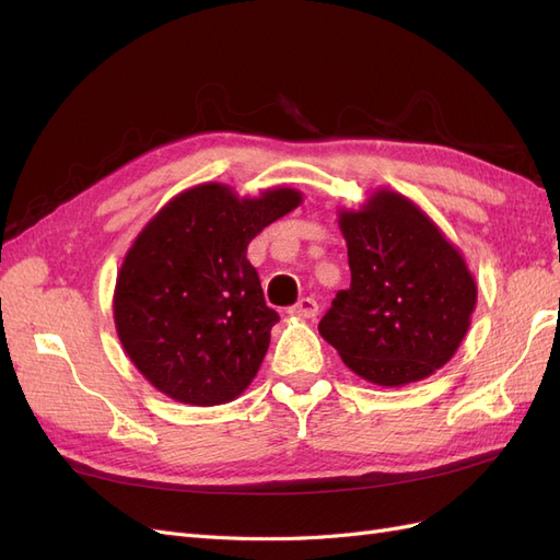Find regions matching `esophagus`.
<instances>
[{
    "mask_svg": "<svg viewBox=\"0 0 560 560\" xmlns=\"http://www.w3.org/2000/svg\"><path fill=\"white\" fill-rule=\"evenodd\" d=\"M317 311H319V306H317V301L315 299H311V296H303V299H299L294 306L287 311L290 315H294V317H303V319H311V317H315L317 315Z\"/></svg>",
    "mask_w": 560,
    "mask_h": 560,
    "instance_id": "1",
    "label": "esophagus"
}]
</instances>
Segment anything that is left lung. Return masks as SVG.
<instances>
[{"label": "left lung", "mask_w": 560, "mask_h": 560, "mask_svg": "<svg viewBox=\"0 0 560 560\" xmlns=\"http://www.w3.org/2000/svg\"><path fill=\"white\" fill-rule=\"evenodd\" d=\"M338 226L350 287L319 319L322 338L374 385L432 376L460 348L477 306L463 254L413 200L389 189L338 212Z\"/></svg>", "instance_id": "1"}]
</instances>
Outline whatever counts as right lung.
<instances>
[{
	"label": "right lung",
	"mask_w": 560,
	"mask_h": 560,
	"mask_svg": "<svg viewBox=\"0 0 560 560\" xmlns=\"http://www.w3.org/2000/svg\"><path fill=\"white\" fill-rule=\"evenodd\" d=\"M301 200L296 189L238 198L226 184H198L135 238L116 278L114 322L130 362L163 395L226 404L257 376L280 317L247 245Z\"/></svg>",
	"instance_id": "right-lung-1"
}]
</instances>
